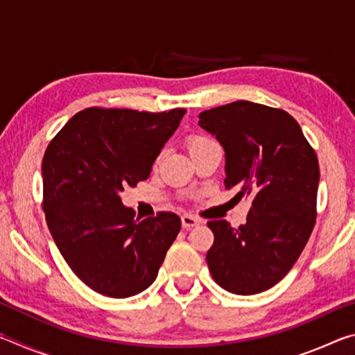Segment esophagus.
I'll list each match as a JSON object with an SVG mask.
<instances>
[{"label":"esophagus","instance_id":"1","mask_svg":"<svg viewBox=\"0 0 355 355\" xmlns=\"http://www.w3.org/2000/svg\"><path fill=\"white\" fill-rule=\"evenodd\" d=\"M199 224H200V219L194 218V216H191V214H183L182 216V225H183L184 230H191L192 227H197Z\"/></svg>","mask_w":355,"mask_h":355}]
</instances>
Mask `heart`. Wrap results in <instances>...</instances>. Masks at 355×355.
<instances>
[{
  "mask_svg": "<svg viewBox=\"0 0 355 355\" xmlns=\"http://www.w3.org/2000/svg\"><path fill=\"white\" fill-rule=\"evenodd\" d=\"M208 142H211V141L205 139V137H199V136L191 137V141H189V148H192V147H197V146H202V144H208Z\"/></svg>",
  "mask_w": 355,
  "mask_h": 355,
  "instance_id": "heart-1",
  "label": "heart"
}]
</instances>
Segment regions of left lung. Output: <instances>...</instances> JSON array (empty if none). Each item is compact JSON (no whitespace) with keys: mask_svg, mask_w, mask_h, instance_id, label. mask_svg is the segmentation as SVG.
<instances>
[{"mask_svg":"<svg viewBox=\"0 0 355 355\" xmlns=\"http://www.w3.org/2000/svg\"><path fill=\"white\" fill-rule=\"evenodd\" d=\"M199 125L224 148L227 188L252 200L244 225L208 222L209 272L230 293H261L285 277L313 230L316 153L290 114L252 101L203 111Z\"/></svg>","mask_w":355,"mask_h":355,"instance_id":"1","label":"left lung"}]
</instances>
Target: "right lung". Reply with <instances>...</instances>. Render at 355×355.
<instances>
[{"mask_svg": "<svg viewBox=\"0 0 355 355\" xmlns=\"http://www.w3.org/2000/svg\"><path fill=\"white\" fill-rule=\"evenodd\" d=\"M184 112L89 107L64 125L44 155L51 236L71 271L103 296L130 297L152 285L182 228L175 213L136 218L120 192L148 178Z\"/></svg>", "mask_w": 355, "mask_h": 355, "instance_id": "add662e5", "label": "right lung"}]
</instances>
